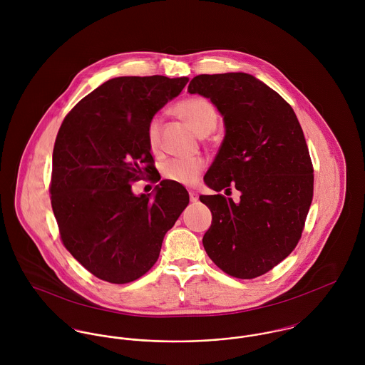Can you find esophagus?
Listing matches in <instances>:
<instances>
[{
  "label": "esophagus",
  "mask_w": 365,
  "mask_h": 365,
  "mask_svg": "<svg viewBox=\"0 0 365 365\" xmlns=\"http://www.w3.org/2000/svg\"><path fill=\"white\" fill-rule=\"evenodd\" d=\"M190 200H191V202H197L198 201V194L195 191H190Z\"/></svg>",
  "instance_id": "esophagus-1"
}]
</instances>
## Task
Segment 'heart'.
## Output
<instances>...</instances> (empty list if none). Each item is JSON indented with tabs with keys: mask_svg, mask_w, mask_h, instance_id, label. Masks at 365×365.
<instances>
[{
	"mask_svg": "<svg viewBox=\"0 0 365 365\" xmlns=\"http://www.w3.org/2000/svg\"><path fill=\"white\" fill-rule=\"evenodd\" d=\"M174 112L191 123V126L201 135H208L217 123V113L215 106L204 97H191L185 98L174 106ZM160 133H161V120L158 116L150 118L146 125V139L152 152L157 153L160 150ZM205 168L204 158H173L163 164L161 174L165 180L181 184L192 185L200 178L201 173Z\"/></svg>",
	"mask_w": 365,
	"mask_h": 365,
	"instance_id": "1",
	"label": "heart"
}]
</instances>
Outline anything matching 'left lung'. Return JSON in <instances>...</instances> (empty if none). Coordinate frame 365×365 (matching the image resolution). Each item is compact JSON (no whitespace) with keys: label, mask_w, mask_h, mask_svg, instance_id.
I'll return each mask as SVG.
<instances>
[{"label":"left lung","mask_w":365,"mask_h":365,"mask_svg":"<svg viewBox=\"0 0 365 365\" xmlns=\"http://www.w3.org/2000/svg\"><path fill=\"white\" fill-rule=\"evenodd\" d=\"M190 94L209 98L223 115L226 136L204 180L216 195L202 243L223 272L252 279L297 247L313 198V164L304 130L278 93L246 73L200 74ZM236 187L241 202L220 194Z\"/></svg>","instance_id":"obj_1"}]
</instances>
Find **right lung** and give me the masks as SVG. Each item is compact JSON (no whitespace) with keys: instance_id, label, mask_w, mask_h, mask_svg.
Returning <instances> with one entry per match:
<instances>
[{"instance_id":"add662e5","label":"right lung","mask_w":365,"mask_h":365,"mask_svg":"<svg viewBox=\"0 0 365 365\" xmlns=\"http://www.w3.org/2000/svg\"><path fill=\"white\" fill-rule=\"evenodd\" d=\"M187 77H116L64 118L53 148L51 202L61 243L87 271L128 284L156 264L161 243L190 204L187 190L163 180L152 198L131 184L160 180L146 125L177 97Z\"/></svg>"}]
</instances>
